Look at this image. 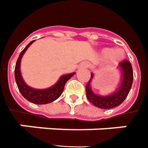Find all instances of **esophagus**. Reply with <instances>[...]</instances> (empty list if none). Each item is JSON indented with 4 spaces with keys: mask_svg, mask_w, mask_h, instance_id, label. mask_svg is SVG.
<instances>
[{
    "mask_svg": "<svg viewBox=\"0 0 148 148\" xmlns=\"http://www.w3.org/2000/svg\"><path fill=\"white\" fill-rule=\"evenodd\" d=\"M80 67H81V68H86V67H88V65L86 63H85V62H83V63H82L81 65H80Z\"/></svg>",
    "mask_w": 148,
    "mask_h": 148,
    "instance_id": "34e87169",
    "label": "esophagus"
}]
</instances>
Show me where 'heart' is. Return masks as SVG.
<instances>
[{
  "label": "heart",
  "instance_id": "b5f03b06",
  "mask_svg": "<svg viewBox=\"0 0 148 148\" xmlns=\"http://www.w3.org/2000/svg\"><path fill=\"white\" fill-rule=\"evenodd\" d=\"M102 54L104 57L110 56V63L116 65L123 58V53L120 49H112L110 48H106L102 50Z\"/></svg>",
  "mask_w": 148,
  "mask_h": 148
}]
</instances>
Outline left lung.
<instances>
[{"mask_svg":"<svg viewBox=\"0 0 148 148\" xmlns=\"http://www.w3.org/2000/svg\"><path fill=\"white\" fill-rule=\"evenodd\" d=\"M119 71L120 73L121 80L118 88L108 95H97L92 90L91 82L94 74L91 73L90 81L86 86V98L90 103L97 107L102 109H110L118 106L123 103L128 95L133 82V71L131 62L123 61L119 65Z\"/></svg>","mask_w":148,"mask_h":148,"instance_id":"obj_1","label":"left lung"}]
</instances>
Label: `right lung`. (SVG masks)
<instances>
[{
  "mask_svg": "<svg viewBox=\"0 0 148 148\" xmlns=\"http://www.w3.org/2000/svg\"><path fill=\"white\" fill-rule=\"evenodd\" d=\"M35 41V40H34ZM34 41L30 42L25 49L21 52L20 55L18 57V59L16 61V66H15V80L17 85V87L21 94L22 95L24 98L27 99L31 103L42 105V104H47V103H52L55 101L56 99L59 98L61 95L62 94L64 90L65 84L72 76H74L75 73H71V74H63L62 75L58 81L55 84L46 89H35L28 86L25 82L24 81L21 73V61L23 57L24 53L27 50L28 48L32 45Z\"/></svg>",
  "mask_w": 148,
  "mask_h": 148,
  "instance_id": "obj_1",
  "label": "right lung"
}]
</instances>
